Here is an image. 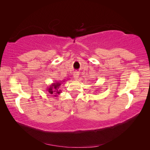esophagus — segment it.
I'll return each instance as SVG.
<instances>
[{"instance_id":"obj_1","label":"esophagus","mask_w":150,"mask_h":150,"mask_svg":"<svg viewBox=\"0 0 150 150\" xmlns=\"http://www.w3.org/2000/svg\"><path fill=\"white\" fill-rule=\"evenodd\" d=\"M79 73L77 71H75L74 73V74H73V77H74L75 80L77 81L78 78H79Z\"/></svg>"}]
</instances>
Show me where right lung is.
Listing matches in <instances>:
<instances>
[{
  "label": "right lung",
  "mask_w": 150,
  "mask_h": 150,
  "mask_svg": "<svg viewBox=\"0 0 150 150\" xmlns=\"http://www.w3.org/2000/svg\"><path fill=\"white\" fill-rule=\"evenodd\" d=\"M65 81H66L64 79V80H63L62 81L53 82V83L50 85L49 87L47 88V91H48L50 94H54V96L57 97L60 93H61V90H60V87L62 84V82H64Z\"/></svg>",
  "instance_id": "1"
}]
</instances>
